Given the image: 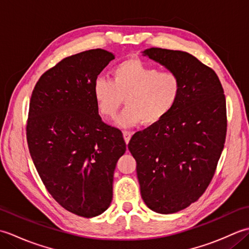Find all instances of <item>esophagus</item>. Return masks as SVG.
<instances>
[{"mask_svg":"<svg viewBox=\"0 0 249 249\" xmlns=\"http://www.w3.org/2000/svg\"><path fill=\"white\" fill-rule=\"evenodd\" d=\"M131 136H133V133L131 131H128V130H124L123 131V137H124V140L126 142V144H128V142L131 138Z\"/></svg>","mask_w":249,"mask_h":249,"instance_id":"34e87169","label":"esophagus"}]
</instances>
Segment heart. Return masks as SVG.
Segmentation results:
<instances>
[{
	"instance_id": "b5f03b06",
	"label": "heart",
	"mask_w": 249,
	"mask_h": 249,
	"mask_svg": "<svg viewBox=\"0 0 249 249\" xmlns=\"http://www.w3.org/2000/svg\"><path fill=\"white\" fill-rule=\"evenodd\" d=\"M113 79L98 77L94 82V97L99 113L112 119L123 102L126 107L118 119L121 126L141 122L150 126L166 116L178 102L181 81L171 71L157 68L138 60L120 63L112 71Z\"/></svg>"
}]
</instances>
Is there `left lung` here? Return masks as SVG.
Masks as SVG:
<instances>
[{
	"label": "left lung",
	"instance_id": "1",
	"mask_svg": "<svg viewBox=\"0 0 249 249\" xmlns=\"http://www.w3.org/2000/svg\"><path fill=\"white\" fill-rule=\"evenodd\" d=\"M142 53L181 81L170 112L128 143L144 203L172 214L197 201L212 181L226 140V98L216 72L187 52L150 48Z\"/></svg>",
	"mask_w": 249,
	"mask_h": 249
}]
</instances>
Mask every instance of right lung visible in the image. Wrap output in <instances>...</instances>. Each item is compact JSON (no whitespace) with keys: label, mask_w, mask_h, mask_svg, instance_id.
<instances>
[{"label":"right lung","mask_w":249,"mask_h":249,"mask_svg":"<svg viewBox=\"0 0 249 249\" xmlns=\"http://www.w3.org/2000/svg\"><path fill=\"white\" fill-rule=\"evenodd\" d=\"M113 59L104 49L67 56L41 75L30 100L26 140L36 170L57 203L87 218L110 206L126 151L122 131L102 121L93 92Z\"/></svg>","instance_id":"right-lung-1"}]
</instances>
